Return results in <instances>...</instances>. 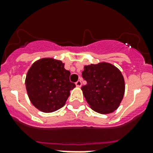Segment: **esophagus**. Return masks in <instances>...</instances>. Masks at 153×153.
<instances>
[{
    "label": "esophagus",
    "instance_id": "esophagus-1",
    "mask_svg": "<svg viewBox=\"0 0 153 153\" xmlns=\"http://www.w3.org/2000/svg\"><path fill=\"white\" fill-rule=\"evenodd\" d=\"M75 85H76L77 87H80L82 85V82L80 81V80H79V81H77L76 82H75Z\"/></svg>",
    "mask_w": 153,
    "mask_h": 153
}]
</instances>
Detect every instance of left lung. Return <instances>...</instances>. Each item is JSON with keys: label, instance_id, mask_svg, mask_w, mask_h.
<instances>
[{"label": "left lung", "instance_id": "obj_1", "mask_svg": "<svg viewBox=\"0 0 153 153\" xmlns=\"http://www.w3.org/2000/svg\"><path fill=\"white\" fill-rule=\"evenodd\" d=\"M82 75L87 82L82 86V91L91 109L99 114H108L118 108L126 87L118 68L102 62L85 66Z\"/></svg>", "mask_w": 153, "mask_h": 153}]
</instances>
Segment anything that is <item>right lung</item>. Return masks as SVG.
<instances>
[{
  "instance_id": "obj_1",
  "label": "right lung",
  "mask_w": 153,
  "mask_h": 153,
  "mask_svg": "<svg viewBox=\"0 0 153 153\" xmlns=\"http://www.w3.org/2000/svg\"><path fill=\"white\" fill-rule=\"evenodd\" d=\"M71 72L62 61L43 58L32 65L26 75L25 85L32 104L44 113L62 108L75 84L70 82Z\"/></svg>"
}]
</instances>
